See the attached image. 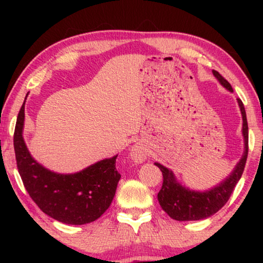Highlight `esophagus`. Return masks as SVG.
<instances>
[{
  "label": "esophagus",
  "mask_w": 263,
  "mask_h": 263,
  "mask_svg": "<svg viewBox=\"0 0 263 263\" xmlns=\"http://www.w3.org/2000/svg\"><path fill=\"white\" fill-rule=\"evenodd\" d=\"M130 155L133 161L137 163H140V162H144L146 158H147V152H146V148L141 144H137L132 147Z\"/></svg>",
  "instance_id": "esophagus-1"
}]
</instances>
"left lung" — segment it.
<instances>
[{
	"label": "left lung",
	"instance_id": "1",
	"mask_svg": "<svg viewBox=\"0 0 263 263\" xmlns=\"http://www.w3.org/2000/svg\"><path fill=\"white\" fill-rule=\"evenodd\" d=\"M212 73L218 79L222 87L228 90L233 91L231 84L225 80L217 70H212ZM238 104L240 106L242 116V136L245 141V151L240 161L231 173V175L224 181L216 185L215 188L206 191H195L181 185L176 181V177L171 169L155 162V166L162 172L163 182L162 186L158 194V199L162 210L167 215L175 220L189 221L199 220L215 215L229 201L230 196L237 185L238 181L241 177L245 164H246L248 154V124L246 118V111L241 100L238 99Z\"/></svg>",
	"mask_w": 263,
	"mask_h": 263
}]
</instances>
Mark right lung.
<instances>
[{"label": "right lung", "mask_w": 263, "mask_h": 263, "mask_svg": "<svg viewBox=\"0 0 263 263\" xmlns=\"http://www.w3.org/2000/svg\"><path fill=\"white\" fill-rule=\"evenodd\" d=\"M24 104L17 116L14 148L18 173L30 197L39 209L60 222L83 225L108 210L121 179L117 155L104 159L74 174H58L31 157L23 138Z\"/></svg>", "instance_id": "1"}]
</instances>
